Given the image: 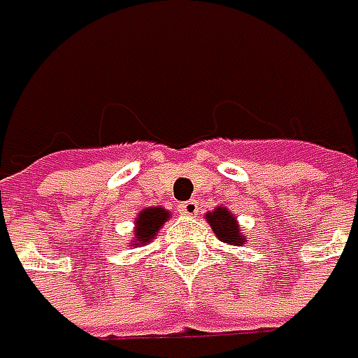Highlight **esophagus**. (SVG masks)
Masks as SVG:
<instances>
[{"instance_id":"1","label":"esophagus","mask_w":358,"mask_h":358,"mask_svg":"<svg viewBox=\"0 0 358 358\" xmlns=\"http://www.w3.org/2000/svg\"><path fill=\"white\" fill-rule=\"evenodd\" d=\"M179 211L183 215H189V217H191V215H197L199 213V201L189 199L185 201V203H181V205H179Z\"/></svg>"}]
</instances>
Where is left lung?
Returning <instances> with one entry per match:
<instances>
[{"label": "left lung", "mask_w": 358, "mask_h": 358, "mask_svg": "<svg viewBox=\"0 0 358 358\" xmlns=\"http://www.w3.org/2000/svg\"><path fill=\"white\" fill-rule=\"evenodd\" d=\"M207 219L211 223V229L215 231V235L223 243H231V245H243L245 243V237L241 235L235 217L229 213L227 209L217 207L213 213H207Z\"/></svg>", "instance_id": "obj_1"}]
</instances>
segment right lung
<instances>
[{
  "label": "right lung",
  "mask_w": 358,
  "mask_h": 358,
  "mask_svg": "<svg viewBox=\"0 0 358 358\" xmlns=\"http://www.w3.org/2000/svg\"><path fill=\"white\" fill-rule=\"evenodd\" d=\"M169 219V213L161 207H153V209H145L143 213L137 217V229H135V245L139 243H149L155 237L157 229Z\"/></svg>",
  "instance_id": "right-lung-1"
}]
</instances>
